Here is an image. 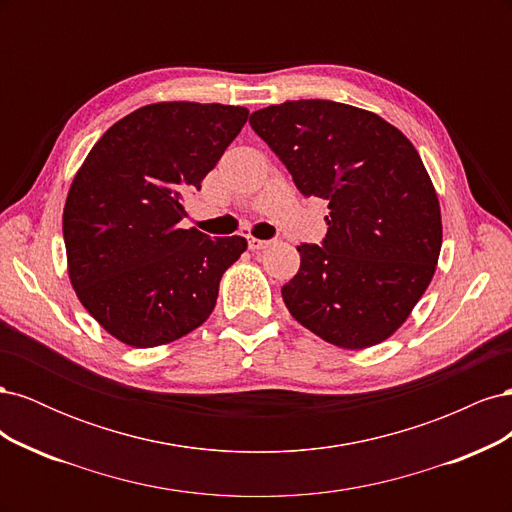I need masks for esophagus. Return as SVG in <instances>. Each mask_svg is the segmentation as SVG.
I'll use <instances>...</instances> for the list:
<instances>
[{
    "mask_svg": "<svg viewBox=\"0 0 512 512\" xmlns=\"http://www.w3.org/2000/svg\"><path fill=\"white\" fill-rule=\"evenodd\" d=\"M247 245H250L252 252H258V250H265V247H269L271 241H262V239H256V237H247Z\"/></svg>",
    "mask_w": 512,
    "mask_h": 512,
    "instance_id": "1",
    "label": "esophagus"
}]
</instances>
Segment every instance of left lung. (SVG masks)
I'll use <instances>...</instances> for the list:
<instances>
[{
	"instance_id": "8db88e82",
	"label": "left lung",
	"mask_w": 512,
	"mask_h": 512,
	"mask_svg": "<svg viewBox=\"0 0 512 512\" xmlns=\"http://www.w3.org/2000/svg\"><path fill=\"white\" fill-rule=\"evenodd\" d=\"M305 196L329 203L327 237L301 243L282 288L292 318L339 348L391 337L436 273L438 194L408 138L376 113L331 100H288L250 115Z\"/></svg>"
}]
</instances>
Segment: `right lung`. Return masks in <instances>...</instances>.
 Listing matches in <instances>:
<instances>
[{
    "mask_svg": "<svg viewBox=\"0 0 512 512\" xmlns=\"http://www.w3.org/2000/svg\"><path fill=\"white\" fill-rule=\"evenodd\" d=\"M243 106L158 102L108 128L74 175L64 207L68 275L104 331L134 348L203 324L243 237L179 228L183 196L245 126Z\"/></svg>",
    "mask_w": 512,
    "mask_h": 512,
    "instance_id": "add662e5",
    "label": "right lung"
}]
</instances>
